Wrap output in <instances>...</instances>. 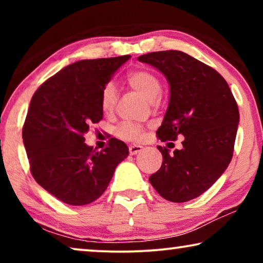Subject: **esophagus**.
Wrapping results in <instances>:
<instances>
[{"label": "esophagus", "instance_id": "esophagus-1", "mask_svg": "<svg viewBox=\"0 0 263 263\" xmlns=\"http://www.w3.org/2000/svg\"><path fill=\"white\" fill-rule=\"evenodd\" d=\"M141 151H142L141 146H136V145L129 146V154H130V156H135V154L140 153Z\"/></svg>", "mask_w": 263, "mask_h": 263}]
</instances>
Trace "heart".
I'll use <instances>...</instances> for the list:
<instances>
[{"label": "heart", "mask_w": 263, "mask_h": 263, "mask_svg": "<svg viewBox=\"0 0 263 263\" xmlns=\"http://www.w3.org/2000/svg\"><path fill=\"white\" fill-rule=\"evenodd\" d=\"M127 82L130 87L140 93L143 98L153 103L160 97L161 82L153 73L148 70H135L128 74ZM117 103V91L114 84H107L102 91L100 105L105 114L111 112ZM116 134L125 141H136L141 139L142 128L135 123L124 122L116 129Z\"/></svg>", "instance_id": "1"}]
</instances>
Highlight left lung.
<instances>
[{
  "label": "left lung",
  "instance_id": "left-lung-1",
  "mask_svg": "<svg viewBox=\"0 0 263 263\" xmlns=\"http://www.w3.org/2000/svg\"><path fill=\"white\" fill-rule=\"evenodd\" d=\"M166 77L170 102L157 135L163 142L184 136L182 148L168 154L158 146L163 164L149 177L160 196L186 202L203 194L232 159L239 111L231 89L217 70L177 50L138 57Z\"/></svg>",
  "mask_w": 263,
  "mask_h": 263
}]
</instances>
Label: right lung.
<instances>
[{"mask_svg": "<svg viewBox=\"0 0 263 263\" xmlns=\"http://www.w3.org/2000/svg\"><path fill=\"white\" fill-rule=\"evenodd\" d=\"M130 56L82 60L64 67L34 92L23 128L31 174L64 203L84 206L105 192L127 158L123 141L110 139L97 152L84 135L103 118L102 91Z\"/></svg>", "mask_w": 263, "mask_h": 263, "instance_id": "obj_1", "label": "right lung"}]
</instances>
